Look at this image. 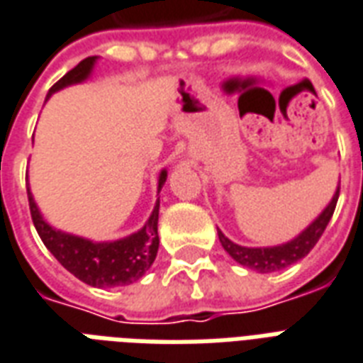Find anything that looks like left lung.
Masks as SVG:
<instances>
[{"label":"left lung","mask_w":363,"mask_h":363,"mask_svg":"<svg viewBox=\"0 0 363 363\" xmlns=\"http://www.w3.org/2000/svg\"><path fill=\"white\" fill-rule=\"evenodd\" d=\"M339 201V185L333 193V199L329 201L321 214L315 218L314 222L308 228L298 233L295 239H291L287 243L274 245V247H243V245L233 243L231 239L223 235L222 231L218 230V239L222 243L223 250L245 268L255 269L258 274H272V272H279V269L287 268L291 264L298 262L304 256L314 249V245L320 241L321 233L325 231L327 223L331 220Z\"/></svg>","instance_id":"left-lung-1"}]
</instances>
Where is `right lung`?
<instances>
[{
  "instance_id": "right-lung-1",
  "label": "right lung",
  "mask_w": 363,
  "mask_h": 363,
  "mask_svg": "<svg viewBox=\"0 0 363 363\" xmlns=\"http://www.w3.org/2000/svg\"><path fill=\"white\" fill-rule=\"evenodd\" d=\"M95 62H97V57H88L78 62L70 72H67L53 88L49 89L45 101L59 89L88 80L94 72ZM166 178H168V172L164 168L159 174L157 193H160ZM28 203L32 222L36 225L38 235L42 237L43 245L48 247L49 252L61 262L62 268H67L74 277L88 283L91 287L105 289L130 285V283L141 279L157 258V252H159L157 225H159L160 199H157L151 216L147 218L145 225L141 230L132 235L116 239V241H91L86 237L72 235V233L53 228L42 216L30 187Z\"/></svg>"
}]
</instances>
